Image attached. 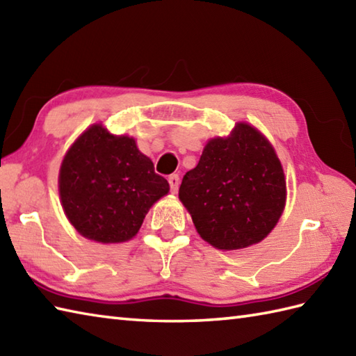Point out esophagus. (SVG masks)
I'll return each mask as SVG.
<instances>
[{
	"mask_svg": "<svg viewBox=\"0 0 356 356\" xmlns=\"http://www.w3.org/2000/svg\"><path fill=\"white\" fill-rule=\"evenodd\" d=\"M168 182H170L171 193L176 194L179 190V185H180V177L177 176V174H171V176L168 177Z\"/></svg>",
	"mask_w": 356,
	"mask_h": 356,
	"instance_id": "esophagus-1",
	"label": "esophagus"
}]
</instances>
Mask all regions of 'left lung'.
<instances>
[{
	"label": "left lung",
	"instance_id": "obj_1",
	"mask_svg": "<svg viewBox=\"0 0 356 356\" xmlns=\"http://www.w3.org/2000/svg\"><path fill=\"white\" fill-rule=\"evenodd\" d=\"M179 199L195 229L225 251L259 243L277 225L286 202L284 172L274 148L248 124H237L228 139L207 143L188 171Z\"/></svg>",
	"mask_w": 356,
	"mask_h": 356
}]
</instances>
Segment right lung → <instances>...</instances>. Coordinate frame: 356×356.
<instances>
[{
	"label": "right lung",
	"instance_id": "add662e5",
	"mask_svg": "<svg viewBox=\"0 0 356 356\" xmlns=\"http://www.w3.org/2000/svg\"><path fill=\"white\" fill-rule=\"evenodd\" d=\"M168 190L134 139L113 136L102 125L82 133L59 171L67 218L79 234L99 243L134 237L151 205Z\"/></svg>",
	"mask_w": 356,
	"mask_h": 356
}]
</instances>
